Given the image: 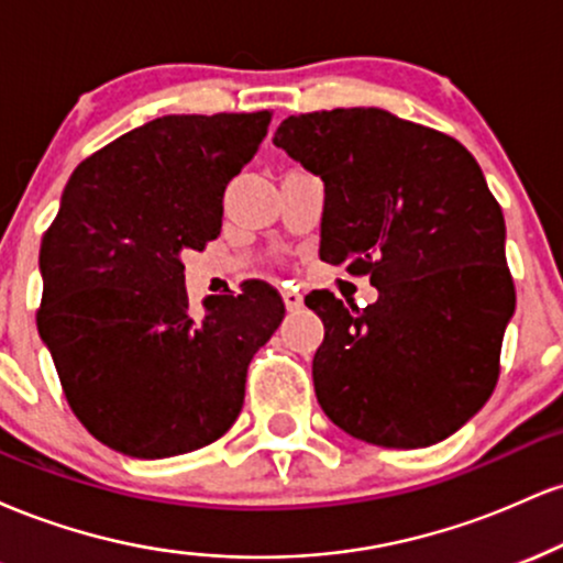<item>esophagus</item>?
<instances>
[{"instance_id":"1","label":"esophagus","mask_w":563,"mask_h":563,"mask_svg":"<svg viewBox=\"0 0 563 563\" xmlns=\"http://www.w3.org/2000/svg\"><path fill=\"white\" fill-rule=\"evenodd\" d=\"M283 301H286V309L288 312H294V309H301V294H296V290H283Z\"/></svg>"}]
</instances>
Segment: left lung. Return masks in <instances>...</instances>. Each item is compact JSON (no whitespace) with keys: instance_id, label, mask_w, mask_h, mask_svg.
<instances>
[{"instance_id":"obj_1","label":"left lung","mask_w":563,"mask_h":563,"mask_svg":"<svg viewBox=\"0 0 563 563\" xmlns=\"http://www.w3.org/2000/svg\"><path fill=\"white\" fill-rule=\"evenodd\" d=\"M273 142L325 185L320 260L378 299L309 294L325 339L318 402L349 437L397 450L455 434L487 402L516 290L506 222L466 147L380 108L288 115Z\"/></svg>"}]
</instances>
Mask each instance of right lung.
<instances>
[{"mask_svg": "<svg viewBox=\"0 0 563 563\" xmlns=\"http://www.w3.org/2000/svg\"><path fill=\"white\" fill-rule=\"evenodd\" d=\"M273 113L164 115L70 174L38 251V335L97 442L156 461L235 423L251 357L286 307L267 283L190 309L185 251L222 230V198Z\"/></svg>", "mask_w": 563, "mask_h": 563, "instance_id": "right-lung-1", "label": "right lung"}]
</instances>
